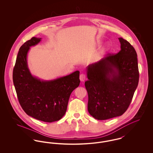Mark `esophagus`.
<instances>
[{"label":"esophagus","mask_w":153,"mask_h":153,"mask_svg":"<svg viewBox=\"0 0 153 153\" xmlns=\"http://www.w3.org/2000/svg\"><path fill=\"white\" fill-rule=\"evenodd\" d=\"M86 79V76L85 74H81L80 76V80L81 81H84Z\"/></svg>","instance_id":"1"}]
</instances>
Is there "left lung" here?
I'll list each match as a JSON object with an SVG mask.
<instances>
[{
    "instance_id": "left-lung-1",
    "label": "left lung",
    "mask_w": 153,
    "mask_h": 153,
    "mask_svg": "<svg viewBox=\"0 0 153 153\" xmlns=\"http://www.w3.org/2000/svg\"><path fill=\"white\" fill-rule=\"evenodd\" d=\"M119 40L121 45L119 53L107 54L87 69L88 110L97 120L123 115L138 84L137 52L127 41L122 38Z\"/></svg>"
}]
</instances>
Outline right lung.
Here are the masks:
<instances>
[{"mask_svg":"<svg viewBox=\"0 0 153 153\" xmlns=\"http://www.w3.org/2000/svg\"><path fill=\"white\" fill-rule=\"evenodd\" d=\"M33 37L19 49L13 69V79L20 105L30 117L45 122L61 119L65 114L71 93L79 87L80 72L50 81L41 80L31 75L27 55L30 47L41 41Z\"/></svg>","mask_w":153,"mask_h":153,"instance_id":"add662e5","label":"right lung"}]
</instances>
